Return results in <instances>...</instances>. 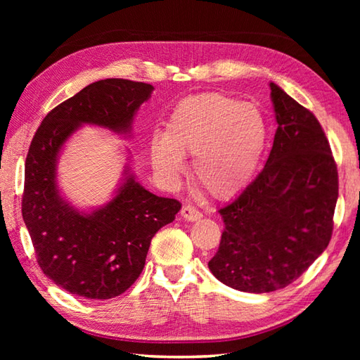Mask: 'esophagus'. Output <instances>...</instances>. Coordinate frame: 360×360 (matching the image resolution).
I'll return each instance as SVG.
<instances>
[{"instance_id": "obj_1", "label": "esophagus", "mask_w": 360, "mask_h": 360, "mask_svg": "<svg viewBox=\"0 0 360 360\" xmlns=\"http://www.w3.org/2000/svg\"><path fill=\"white\" fill-rule=\"evenodd\" d=\"M181 217L187 221H198L202 218V213L200 210H196L193 205H184V207L181 209Z\"/></svg>"}]
</instances>
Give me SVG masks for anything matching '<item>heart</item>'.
<instances>
[{
    "instance_id": "obj_1",
    "label": "heart",
    "mask_w": 360,
    "mask_h": 360,
    "mask_svg": "<svg viewBox=\"0 0 360 360\" xmlns=\"http://www.w3.org/2000/svg\"><path fill=\"white\" fill-rule=\"evenodd\" d=\"M267 142V124L254 103L219 93L181 101L165 122L162 137L150 143L151 164L165 179L184 170L193 155L196 184L218 200L232 198L254 178Z\"/></svg>"
}]
</instances>
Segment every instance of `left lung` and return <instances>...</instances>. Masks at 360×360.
<instances>
[{
    "label": "left lung",
    "mask_w": 360,
    "mask_h": 360,
    "mask_svg": "<svg viewBox=\"0 0 360 360\" xmlns=\"http://www.w3.org/2000/svg\"><path fill=\"white\" fill-rule=\"evenodd\" d=\"M277 131L257 178L218 212L224 231L209 269L243 292L286 288L316 262L333 235L338 165L319 120L274 82Z\"/></svg>",
    "instance_id": "1"
}]
</instances>
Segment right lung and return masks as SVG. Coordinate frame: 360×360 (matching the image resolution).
I'll use <instances>...</instances> for the list:
<instances>
[{"instance_id": "1", "label": "right lung", "mask_w": 360, "mask_h": 360, "mask_svg": "<svg viewBox=\"0 0 360 360\" xmlns=\"http://www.w3.org/2000/svg\"><path fill=\"white\" fill-rule=\"evenodd\" d=\"M153 89L124 79L91 83L56 106L30 142L22 219L41 271L68 292L96 300L125 292L143 269L153 236L181 210L179 201L143 188L128 164L114 196L91 212L75 209L57 184L60 153L82 125L129 136Z\"/></svg>"}]
</instances>
